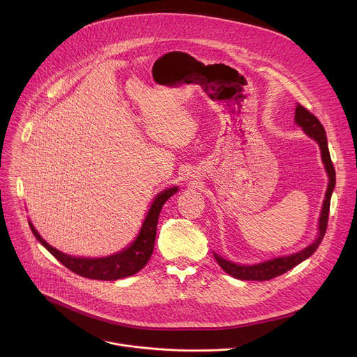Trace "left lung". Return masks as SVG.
Wrapping results in <instances>:
<instances>
[{
    "instance_id": "1",
    "label": "left lung",
    "mask_w": 357,
    "mask_h": 357,
    "mask_svg": "<svg viewBox=\"0 0 357 357\" xmlns=\"http://www.w3.org/2000/svg\"><path fill=\"white\" fill-rule=\"evenodd\" d=\"M295 121L299 127L303 128V131L307 132L311 138H314L319 146H321V154H322V161L325 164V169L329 175V183H328V190L325 195V200H324V206H322V213L319 218V233L317 240L308 245L307 248H303L302 251L292 254V256L288 257H280V259H274L266 263H260L256 266H240V264H234L231 261H226L225 259H222L220 256H218L216 252H213V256L218 261V264L231 277L238 278V280H247V281H268L274 277H278L287 271H289L291 268H294L295 266H298L299 263H302L303 260H307L308 257H311L312 254L317 251V248L319 247L325 233H326V227H328V219H329V208H331V196L336 183V174H335V168L331 160V154H329V148H328V139H326V132L324 126L321 124V121L310 112L305 109L303 106L298 105L295 109Z\"/></svg>"
}]
</instances>
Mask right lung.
Returning <instances> with one entry per match:
<instances>
[{"instance_id":"obj_1","label":"right lung","mask_w":357,"mask_h":357,"mask_svg":"<svg viewBox=\"0 0 357 357\" xmlns=\"http://www.w3.org/2000/svg\"><path fill=\"white\" fill-rule=\"evenodd\" d=\"M178 188H171L164 192H161L155 200L152 202L149 208V212L142 223V227L139 230L138 237L135 241L126 250L114 254L110 257L103 259H76L68 254H63L49 245L35 230L32 223L29 222V227L33 233V236L38 238V241L50 252L52 256L59 260L66 268L73 271L77 275H82L84 278L90 280H101V281H114L120 278H126L130 275H134L138 273L149 260L152 250H154L155 236H157V225L158 218L161 213V209L164 203L176 193Z\"/></svg>"}]
</instances>
